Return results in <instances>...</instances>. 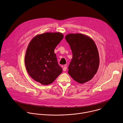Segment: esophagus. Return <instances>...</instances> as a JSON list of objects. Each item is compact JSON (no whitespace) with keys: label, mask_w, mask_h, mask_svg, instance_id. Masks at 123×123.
Listing matches in <instances>:
<instances>
[{"label":"esophagus","mask_w":123,"mask_h":123,"mask_svg":"<svg viewBox=\"0 0 123 123\" xmlns=\"http://www.w3.org/2000/svg\"><path fill=\"white\" fill-rule=\"evenodd\" d=\"M66 70H67V67L66 66H64L63 67V71H66Z\"/></svg>","instance_id":"34e87169"}]
</instances>
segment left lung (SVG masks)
<instances>
[{
	"instance_id": "1",
	"label": "left lung",
	"mask_w": 123,
	"mask_h": 123,
	"mask_svg": "<svg viewBox=\"0 0 123 123\" xmlns=\"http://www.w3.org/2000/svg\"><path fill=\"white\" fill-rule=\"evenodd\" d=\"M73 58L68 66V74L77 82L83 84L92 80L99 65V56L92 39L80 33L66 35Z\"/></svg>"
}]
</instances>
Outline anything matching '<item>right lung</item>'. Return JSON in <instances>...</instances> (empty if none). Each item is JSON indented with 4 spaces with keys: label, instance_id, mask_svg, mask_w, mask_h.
Wrapping results in <instances>:
<instances>
[{
    "label": "right lung",
    "instance_id": "right-lung-1",
    "mask_svg": "<svg viewBox=\"0 0 123 123\" xmlns=\"http://www.w3.org/2000/svg\"><path fill=\"white\" fill-rule=\"evenodd\" d=\"M63 38L60 32H46L35 36L30 42L25 62L29 75L36 81L50 84L62 73L54 49Z\"/></svg>",
    "mask_w": 123,
    "mask_h": 123
}]
</instances>
